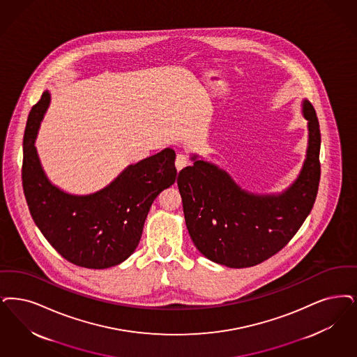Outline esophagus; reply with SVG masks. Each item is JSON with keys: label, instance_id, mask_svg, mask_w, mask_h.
Masks as SVG:
<instances>
[{"label": "esophagus", "instance_id": "obj_1", "mask_svg": "<svg viewBox=\"0 0 357 357\" xmlns=\"http://www.w3.org/2000/svg\"><path fill=\"white\" fill-rule=\"evenodd\" d=\"M188 165V158L185 154H178L176 159H175V167L178 172H181L182 169H185V166Z\"/></svg>", "mask_w": 357, "mask_h": 357}]
</instances>
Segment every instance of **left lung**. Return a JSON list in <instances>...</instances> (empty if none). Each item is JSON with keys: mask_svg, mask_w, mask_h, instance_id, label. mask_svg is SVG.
Wrapping results in <instances>:
<instances>
[{"mask_svg": "<svg viewBox=\"0 0 357 357\" xmlns=\"http://www.w3.org/2000/svg\"><path fill=\"white\" fill-rule=\"evenodd\" d=\"M308 141L296 179L280 192H252L198 154L178 175L188 234L203 257L229 268L252 267L279 252L314 207L320 181V128L301 102Z\"/></svg>", "mask_w": 357, "mask_h": 357, "instance_id": "8db88e82", "label": "left lung"}]
</instances>
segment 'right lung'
Masks as SVG:
<instances>
[{
	"label": "right lung",
	"mask_w": 357,
	"mask_h": 357,
	"mask_svg": "<svg viewBox=\"0 0 357 357\" xmlns=\"http://www.w3.org/2000/svg\"><path fill=\"white\" fill-rule=\"evenodd\" d=\"M49 105L50 91L45 90L29 114L24 135L22 185L31 218L46 241L73 264L93 270L118 266L135 251L159 192L175 183V151L166 147L128 165L96 192H68L49 179L36 147Z\"/></svg>",
	"instance_id": "add662e5"
}]
</instances>
